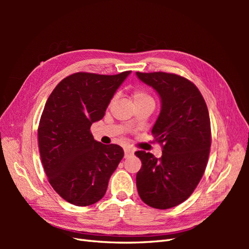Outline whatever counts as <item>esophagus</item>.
Returning <instances> with one entry per match:
<instances>
[{
    "mask_svg": "<svg viewBox=\"0 0 249 249\" xmlns=\"http://www.w3.org/2000/svg\"><path fill=\"white\" fill-rule=\"evenodd\" d=\"M133 154H134V152L131 151L130 149H124V156L125 157H128V156L133 155Z\"/></svg>",
    "mask_w": 249,
    "mask_h": 249,
    "instance_id": "esophagus-1",
    "label": "esophagus"
}]
</instances>
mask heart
<instances>
[{
	"label": "heart",
	"instance_id": "obj_1",
	"mask_svg": "<svg viewBox=\"0 0 249 249\" xmlns=\"http://www.w3.org/2000/svg\"><path fill=\"white\" fill-rule=\"evenodd\" d=\"M134 102L135 104L136 103H145V102H154L153 100V98L151 97V95L143 91V89H137V91H135L134 95Z\"/></svg>",
	"mask_w": 249,
	"mask_h": 249
}]
</instances>
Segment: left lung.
Wrapping results in <instances>:
<instances>
[{
	"instance_id": "obj_1",
	"label": "left lung",
	"mask_w": 249,
	"mask_h": 249,
	"mask_svg": "<svg viewBox=\"0 0 249 249\" xmlns=\"http://www.w3.org/2000/svg\"><path fill=\"white\" fill-rule=\"evenodd\" d=\"M160 95V113L153 126L162 155L138 151L142 167L136 183L141 200L166 210L184 202L197 187L211 147L209 110L198 88L186 78L168 72H136Z\"/></svg>"
}]
</instances>
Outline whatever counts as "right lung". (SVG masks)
Here are the masks:
<instances>
[{
  "mask_svg": "<svg viewBox=\"0 0 249 249\" xmlns=\"http://www.w3.org/2000/svg\"><path fill=\"white\" fill-rule=\"evenodd\" d=\"M129 73H72L47 99L38 126L40 158L51 186L67 202L78 206L96 203L124 156L120 145L95 140L89 128L104 118Z\"/></svg>",
  "mask_w": 249,
  "mask_h": 249,
  "instance_id": "obj_1",
  "label": "right lung"
}]
</instances>
